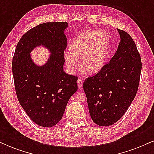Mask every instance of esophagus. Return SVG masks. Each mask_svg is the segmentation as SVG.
Wrapping results in <instances>:
<instances>
[{
	"mask_svg": "<svg viewBox=\"0 0 154 154\" xmlns=\"http://www.w3.org/2000/svg\"><path fill=\"white\" fill-rule=\"evenodd\" d=\"M77 85H78V88L80 90L81 88H82V80L80 78H79L77 79Z\"/></svg>",
	"mask_w": 154,
	"mask_h": 154,
	"instance_id": "34e87169",
	"label": "esophagus"
}]
</instances>
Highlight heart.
<instances>
[{"label":"heart","mask_w":154,"mask_h":154,"mask_svg":"<svg viewBox=\"0 0 154 154\" xmlns=\"http://www.w3.org/2000/svg\"><path fill=\"white\" fill-rule=\"evenodd\" d=\"M110 40L105 32L87 30L77 37L63 54L67 69L74 72L79 65L88 74L97 73L106 61Z\"/></svg>","instance_id":"obj_1"}]
</instances>
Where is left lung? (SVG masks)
I'll return each mask as SVG.
<instances>
[{
    "label": "left lung",
    "mask_w": 154,
    "mask_h": 154,
    "mask_svg": "<svg viewBox=\"0 0 154 154\" xmlns=\"http://www.w3.org/2000/svg\"><path fill=\"white\" fill-rule=\"evenodd\" d=\"M117 30L120 43L115 54L98 74L83 83L90 115L99 126H109L121 119L139 85L140 56L130 35Z\"/></svg>",
    "instance_id": "obj_1"
}]
</instances>
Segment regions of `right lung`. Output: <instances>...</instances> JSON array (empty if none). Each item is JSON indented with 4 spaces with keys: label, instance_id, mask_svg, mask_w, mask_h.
I'll return each mask as SVG.
<instances>
[{
    "label": "right lung",
    "instance_id": "right-lung-1",
    "mask_svg": "<svg viewBox=\"0 0 154 154\" xmlns=\"http://www.w3.org/2000/svg\"><path fill=\"white\" fill-rule=\"evenodd\" d=\"M68 23L47 22L25 33L16 48L12 72L19 102L29 117L44 128H51L62 118L69 100L77 91L75 76L63 71L64 34ZM42 46L50 51L44 65L34 62L31 53Z\"/></svg>",
    "mask_w": 154,
    "mask_h": 154
}]
</instances>
